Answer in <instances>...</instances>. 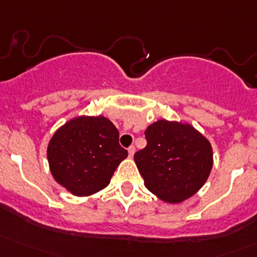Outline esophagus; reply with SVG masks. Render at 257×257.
I'll list each match as a JSON object with an SVG mask.
<instances>
[{"mask_svg": "<svg viewBox=\"0 0 257 257\" xmlns=\"http://www.w3.org/2000/svg\"><path fill=\"white\" fill-rule=\"evenodd\" d=\"M134 152H135V148H134V146H131V148L128 149V154H129V157H133Z\"/></svg>", "mask_w": 257, "mask_h": 257, "instance_id": "esophagus-1", "label": "esophagus"}]
</instances>
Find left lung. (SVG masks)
Here are the masks:
<instances>
[{
    "label": "left lung",
    "instance_id": "obj_1",
    "mask_svg": "<svg viewBox=\"0 0 257 257\" xmlns=\"http://www.w3.org/2000/svg\"><path fill=\"white\" fill-rule=\"evenodd\" d=\"M148 145L134 155L144 184L160 200L180 204L195 195L213 166L211 143L191 124L159 119L145 131Z\"/></svg>",
    "mask_w": 257,
    "mask_h": 257
}]
</instances>
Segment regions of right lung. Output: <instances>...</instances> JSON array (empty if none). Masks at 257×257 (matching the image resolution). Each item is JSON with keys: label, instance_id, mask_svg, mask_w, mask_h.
I'll list each match as a JSON object with an SVG mask.
<instances>
[{"label": "right lung", "instance_id": "obj_1", "mask_svg": "<svg viewBox=\"0 0 257 257\" xmlns=\"http://www.w3.org/2000/svg\"><path fill=\"white\" fill-rule=\"evenodd\" d=\"M119 133L103 115H79L61 125L47 145L53 179L75 196L105 189L115 168L128 156Z\"/></svg>", "mask_w": 257, "mask_h": 257}]
</instances>
